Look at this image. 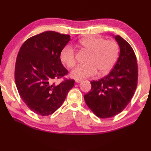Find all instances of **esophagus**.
<instances>
[{"instance_id":"obj_1","label":"esophagus","mask_w":151,"mask_h":151,"mask_svg":"<svg viewBox=\"0 0 151 151\" xmlns=\"http://www.w3.org/2000/svg\"><path fill=\"white\" fill-rule=\"evenodd\" d=\"M81 81H82V80H81V79H78V78L75 79V82H76V83H78V82H81Z\"/></svg>"}]
</instances>
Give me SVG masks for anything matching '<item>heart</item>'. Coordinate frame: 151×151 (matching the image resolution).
Instances as JSON below:
<instances>
[{"label":"heart","instance_id":"obj_1","mask_svg":"<svg viewBox=\"0 0 151 151\" xmlns=\"http://www.w3.org/2000/svg\"><path fill=\"white\" fill-rule=\"evenodd\" d=\"M83 49L90 52L87 65H78L70 73L74 78H85L93 76L99 70L101 75L110 72L116 62L119 54V46L114 41L104 38L89 36L79 41ZM61 62L68 68L76 64L75 51L70 45H67L60 52Z\"/></svg>","mask_w":151,"mask_h":151}]
</instances>
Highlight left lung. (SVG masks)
Here are the masks:
<instances>
[{"instance_id":"8db88e82","label":"left lung","mask_w":151,"mask_h":151,"mask_svg":"<svg viewBox=\"0 0 151 151\" xmlns=\"http://www.w3.org/2000/svg\"><path fill=\"white\" fill-rule=\"evenodd\" d=\"M120 47L118 59L108 75L91 81V89L84 100L96 116L106 119L119 114L134 96L137 85L138 69L136 54L130 44L115 36Z\"/></svg>"}]
</instances>
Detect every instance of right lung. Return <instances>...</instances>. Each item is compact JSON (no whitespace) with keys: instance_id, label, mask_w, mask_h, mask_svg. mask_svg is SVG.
I'll return each mask as SVG.
<instances>
[{"instance_id":"obj_1","label":"right lung","mask_w":151,"mask_h":151,"mask_svg":"<svg viewBox=\"0 0 151 151\" xmlns=\"http://www.w3.org/2000/svg\"><path fill=\"white\" fill-rule=\"evenodd\" d=\"M70 36L46 31L28 38L19 50L15 67L17 89L27 106L37 115L52 114L65 101L75 81L64 78L68 74L60 60V52Z\"/></svg>"}]
</instances>
